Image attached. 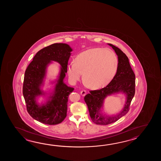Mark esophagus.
<instances>
[{
  "label": "esophagus",
  "instance_id": "34e87169",
  "mask_svg": "<svg viewBox=\"0 0 161 161\" xmlns=\"http://www.w3.org/2000/svg\"><path fill=\"white\" fill-rule=\"evenodd\" d=\"M86 91L85 90H82L81 92H80V94H81V96H85L86 94Z\"/></svg>",
  "mask_w": 161,
  "mask_h": 161
}]
</instances>
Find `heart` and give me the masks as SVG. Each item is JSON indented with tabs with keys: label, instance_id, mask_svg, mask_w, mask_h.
Segmentation results:
<instances>
[{
	"label": "heart",
	"instance_id": "1",
	"mask_svg": "<svg viewBox=\"0 0 161 161\" xmlns=\"http://www.w3.org/2000/svg\"><path fill=\"white\" fill-rule=\"evenodd\" d=\"M118 59L109 48H94L77 55L74 63L67 65L69 80L75 84L82 78L92 89H100L108 85L116 74Z\"/></svg>",
	"mask_w": 161,
	"mask_h": 161
}]
</instances>
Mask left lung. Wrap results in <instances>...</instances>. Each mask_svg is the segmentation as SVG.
Returning <instances> with one entry per match:
<instances>
[{"label": "left lung", "mask_w": 161, "mask_h": 161, "mask_svg": "<svg viewBox=\"0 0 161 161\" xmlns=\"http://www.w3.org/2000/svg\"><path fill=\"white\" fill-rule=\"evenodd\" d=\"M108 45L112 47L118 57L116 74L105 87L90 91L84 97L92 122L103 125L116 122L128 113L135 92V75L130 67L129 59L119 48L111 44ZM118 93H124L126 97L123 109L120 113L112 116L103 114L101 109L104 99L108 96Z\"/></svg>", "instance_id": "8db88e82"}]
</instances>
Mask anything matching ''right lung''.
I'll return each instance as SVG.
<instances>
[{"mask_svg":"<svg viewBox=\"0 0 161 161\" xmlns=\"http://www.w3.org/2000/svg\"><path fill=\"white\" fill-rule=\"evenodd\" d=\"M72 49L63 43H55L38 52L25 71L23 95L27 112L34 119L48 125L62 123L67 116L68 98L74 90L64 82ZM52 61L61 65L57 79L52 82L54 87L49 92L42 89L44 85L48 65ZM46 98L44 104L37 103V98Z\"/></svg>","mask_w":161,"mask_h":161,"instance_id":"add662e5","label":"right lung"}]
</instances>
